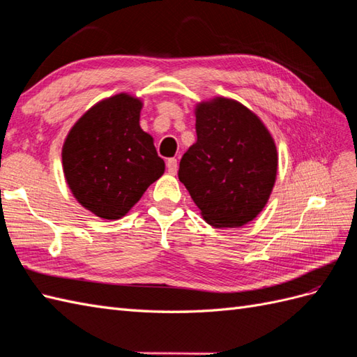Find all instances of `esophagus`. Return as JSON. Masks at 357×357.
I'll return each mask as SVG.
<instances>
[{"label": "esophagus", "instance_id": "34e87169", "mask_svg": "<svg viewBox=\"0 0 357 357\" xmlns=\"http://www.w3.org/2000/svg\"><path fill=\"white\" fill-rule=\"evenodd\" d=\"M166 164H167V170H169L170 175H175L176 170H178V160L176 158H169L166 161Z\"/></svg>", "mask_w": 357, "mask_h": 357}]
</instances>
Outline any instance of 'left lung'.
I'll return each instance as SVG.
<instances>
[{
  "mask_svg": "<svg viewBox=\"0 0 357 357\" xmlns=\"http://www.w3.org/2000/svg\"><path fill=\"white\" fill-rule=\"evenodd\" d=\"M195 114L197 140L182 155L179 181L208 225H248L276 182V143L261 119L235 99L204 100Z\"/></svg>",
  "mask_w": 357,
  "mask_h": 357,
  "instance_id": "obj_1",
  "label": "left lung"
}]
</instances>
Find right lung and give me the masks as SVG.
<instances>
[{
    "label": "right lung",
    "instance_id": "1",
    "mask_svg": "<svg viewBox=\"0 0 357 357\" xmlns=\"http://www.w3.org/2000/svg\"><path fill=\"white\" fill-rule=\"evenodd\" d=\"M143 102L117 93L99 100L70 128L63 173L81 206L105 220L130 213L166 170L152 135L140 128Z\"/></svg>",
    "mask_w": 357,
    "mask_h": 357
}]
</instances>
